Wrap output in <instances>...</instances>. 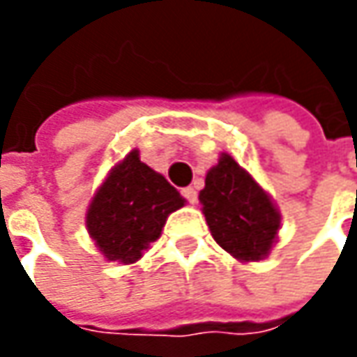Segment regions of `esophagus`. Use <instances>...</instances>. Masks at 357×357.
<instances>
[{
  "mask_svg": "<svg viewBox=\"0 0 357 357\" xmlns=\"http://www.w3.org/2000/svg\"><path fill=\"white\" fill-rule=\"evenodd\" d=\"M183 195H185V199L188 200L190 204H197V202H199V192H197V188H192V186L185 188Z\"/></svg>",
  "mask_w": 357,
  "mask_h": 357,
  "instance_id": "obj_1",
  "label": "esophagus"
}]
</instances>
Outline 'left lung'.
Wrapping results in <instances>:
<instances>
[{"label":"left lung","instance_id":"obj_1","mask_svg":"<svg viewBox=\"0 0 357 357\" xmlns=\"http://www.w3.org/2000/svg\"><path fill=\"white\" fill-rule=\"evenodd\" d=\"M213 238L242 262L266 258L278 228L280 213L270 195L234 158L222 153L199 195Z\"/></svg>","mask_w":357,"mask_h":357}]
</instances>
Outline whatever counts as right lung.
I'll return each instance as SVG.
<instances>
[{"instance_id": "right-lung-1", "label": "right lung", "mask_w": 357, "mask_h": 357, "mask_svg": "<svg viewBox=\"0 0 357 357\" xmlns=\"http://www.w3.org/2000/svg\"><path fill=\"white\" fill-rule=\"evenodd\" d=\"M181 192L130 151L99 186L87 211V230L107 260L132 264L160 236L169 214L185 206Z\"/></svg>"}]
</instances>
